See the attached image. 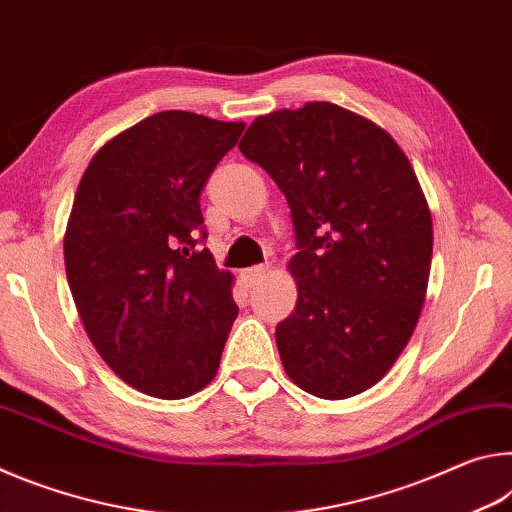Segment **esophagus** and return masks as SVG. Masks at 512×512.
Here are the masks:
<instances>
[{
  "label": "esophagus",
  "mask_w": 512,
  "mask_h": 512,
  "mask_svg": "<svg viewBox=\"0 0 512 512\" xmlns=\"http://www.w3.org/2000/svg\"><path fill=\"white\" fill-rule=\"evenodd\" d=\"M268 273V266H250L246 268L244 273H241V277H244V282L248 284V287H253L255 282L262 280V277H266Z\"/></svg>",
  "instance_id": "1"
}]
</instances>
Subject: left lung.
Listing matches in <instances>:
<instances>
[{"instance_id": "8db88e82", "label": "left lung", "mask_w": 512, "mask_h": 512, "mask_svg": "<svg viewBox=\"0 0 512 512\" xmlns=\"http://www.w3.org/2000/svg\"><path fill=\"white\" fill-rule=\"evenodd\" d=\"M239 151L291 207L298 300L275 327L284 370L323 400L368 391L427 293L433 228L413 167L377 124L327 101L257 117Z\"/></svg>"}]
</instances>
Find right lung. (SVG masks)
Listing matches in <instances>:
<instances>
[{"label": "right lung", "instance_id": "right-lung-1", "mask_svg": "<svg viewBox=\"0 0 512 512\" xmlns=\"http://www.w3.org/2000/svg\"><path fill=\"white\" fill-rule=\"evenodd\" d=\"M244 128L158 112L103 144L76 189L65 268L83 327L117 377L160 400L210 384L239 314L232 275L201 248V194Z\"/></svg>", "mask_w": 512, "mask_h": 512}]
</instances>
